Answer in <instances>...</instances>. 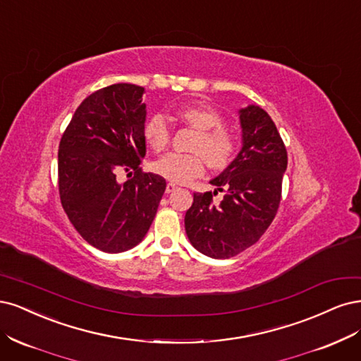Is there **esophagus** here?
<instances>
[{"instance_id":"1","label":"esophagus","mask_w":361,"mask_h":361,"mask_svg":"<svg viewBox=\"0 0 361 361\" xmlns=\"http://www.w3.org/2000/svg\"><path fill=\"white\" fill-rule=\"evenodd\" d=\"M177 189V184H173V183H168L166 184V193H171V192H173Z\"/></svg>"}]
</instances>
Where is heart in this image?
Instances as JSON below:
<instances>
[{
    "instance_id": "b5f03b06",
    "label": "heart",
    "mask_w": 361,
    "mask_h": 361,
    "mask_svg": "<svg viewBox=\"0 0 361 361\" xmlns=\"http://www.w3.org/2000/svg\"><path fill=\"white\" fill-rule=\"evenodd\" d=\"M176 117L197 130L192 151L195 154L169 153L153 164V171L168 181L185 184L205 171V161L212 169L228 168L237 156L235 135L224 127V117L207 104H183L176 109ZM144 139L154 151L165 149L171 142V129L161 114H154L144 126Z\"/></svg>"
}]
</instances>
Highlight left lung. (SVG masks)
Wrapping results in <instances>:
<instances>
[{"label": "left lung", "instance_id": "1", "mask_svg": "<svg viewBox=\"0 0 361 361\" xmlns=\"http://www.w3.org/2000/svg\"><path fill=\"white\" fill-rule=\"evenodd\" d=\"M243 147L234 161L210 183L213 193H193L184 226L192 246L216 259L235 257L257 243L273 222L282 197L286 148L271 117L257 104L240 109ZM214 192V195L217 193Z\"/></svg>", "mask_w": 361, "mask_h": 361}]
</instances>
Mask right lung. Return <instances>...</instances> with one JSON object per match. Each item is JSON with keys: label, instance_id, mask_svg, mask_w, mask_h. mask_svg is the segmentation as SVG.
I'll use <instances>...</instances> for the list:
<instances>
[{"label": "right lung", "instance_id": "obj_1", "mask_svg": "<svg viewBox=\"0 0 361 361\" xmlns=\"http://www.w3.org/2000/svg\"><path fill=\"white\" fill-rule=\"evenodd\" d=\"M144 88L114 84L79 104L58 148V189L75 229L102 252L120 253L142 241L166 181L139 165L145 156ZM120 171H129L126 183Z\"/></svg>", "mask_w": 361, "mask_h": 361}]
</instances>
